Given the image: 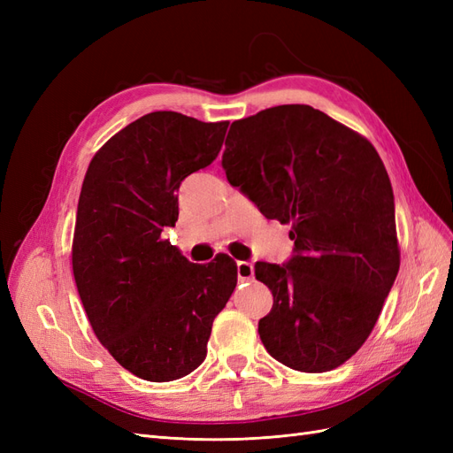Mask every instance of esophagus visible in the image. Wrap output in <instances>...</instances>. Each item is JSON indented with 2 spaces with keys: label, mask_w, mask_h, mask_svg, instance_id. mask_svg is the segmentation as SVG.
Instances as JSON below:
<instances>
[{
  "label": "esophagus",
  "mask_w": 453,
  "mask_h": 453,
  "mask_svg": "<svg viewBox=\"0 0 453 453\" xmlns=\"http://www.w3.org/2000/svg\"><path fill=\"white\" fill-rule=\"evenodd\" d=\"M236 268H238V280H240V281H250V280H253L255 268H253L251 263H245V260H240V263L236 265Z\"/></svg>",
  "instance_id": "34e87169"
}]
</instances>
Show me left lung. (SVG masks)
Instances as JSON below:
<instances>
[{"label":"left lung","instance_id":"8db88e82","mask_svg":"<svg viewBox=\"0 0 453 453\" xmlns=\"http://www.w3.org/2000/svg\"><path fill=\"white\" fill-rule=\"evenodd\" d=\"M223 168L266 219L293 225L289 263H257L273 304L258 334L273 359L326 372L365 344L401 265L393 188L374 145L310 105L234 120Z\"/></svg>","mask_w":453,"mask_h":453}]
</instances>
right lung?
I'll return each mask as SVG.
<instances>
[{
	"instance_id": "add662e5",
	"label": "right lung",
	"mask_w": 453,
	"mask_h": 453,
	"mask_svg": "<svg viewBox=\"0 0 453 453\" xmlns=\"http://www.w3.org/2000/svg\"><path fill=\"white\" fill-rule=\"evenodd\" d=\"M226 128L175 111L143 115L104 143L81 188L72 245L81 303L102 346L147 381L202 365L236 289L228 255L193 265L160 236L180 215L177 188L215 160Z\"/></svg>"
}]
</instances>
